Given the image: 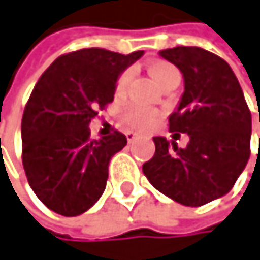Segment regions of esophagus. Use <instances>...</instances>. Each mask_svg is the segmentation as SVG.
I'll use <instances>...</instances> for the list:
<instances>
[{"instance_id": "1", "label": "esophagus", "mask_w": 260, "mask_h": 260, "mask_svg": "<svg viewBox=\"0 0 260 260\" xmlns=\"http://www.w3.org/2000/svg\"><path fill=\"white\" fill-rule=\"evenodd\" d=\"M136 137H137V134H136V133H133V131H127V133H126V139H127V142H129V143H131Z\"/></svg>"}]
</instances>
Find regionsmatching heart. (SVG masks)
I'll list each match as a JSON object with an SVG mask.
<instances>
[{
	"instance_id": "b5f03b06",
	"label": "heart",
	"mask_w": 260,
	"mask_h": 260,
	"mask_svg": "<svg viewBox=\"0 0 260 260\" xmlns=\"http://www.w3.org/2000/svg\"><path fill=\"white\" fill-rule=\"evenodd\" d=\"M149 73H151V76L160 87L164 84H167L172 78L179 76L178 68L165 60L153 62L149 65ZM133 78H134L133 68H126L124 72H121V75L117 79V85H115L117 95H123L127 90ZM157 117H159L157 111H154L151 107H146V106H139V104H129L121 112L123 121L129 127H134V129H149L157 121Z\"/></svg>"
}]
</instances>
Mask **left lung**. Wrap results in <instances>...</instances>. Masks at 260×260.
Here are the masks:
<instances>
[{
	"instance_id": "left-lung-1",
	"label": "left lung",
	"mask_w": 260,
	"mask_h": 260,
	"mask_svg": "<svg viewBox=\"0 0 260 260\" xmlns=\"http://www.w3.org/2000/svg\"><path fill=\"white\" fill-rule=\"evenodd\" d=\"M184 76L178 111L170 131L188 134L185 148L154 137L156 153L143 173L159 192L184 206H203L226 195L249 159L251 112L226 60L198 46L159 53ZM260 121V112H259Z\"/></svg>"
}]
</instances>
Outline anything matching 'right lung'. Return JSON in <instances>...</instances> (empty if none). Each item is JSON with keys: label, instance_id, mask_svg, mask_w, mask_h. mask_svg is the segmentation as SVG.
Segmentation results:
<instances>
[{"label": "right lung", "instance_id": "right-lung-1", "mask_svg": "<svg viewBox=\"0 0 260 260\" xmlns=\"http://www.w3.org/2000/svg\"><path fill=\"white\" fill-rule=\"evenodd\" d=\"M142 54L78 49L59 56L37 81L21 118V159L29 185L53 212L81 215L103 195L109 160L127 140L120 131L93 140L88 124Z\"/></svg>", "mask_w": 260, "mask_h": 260}]
</instances>
